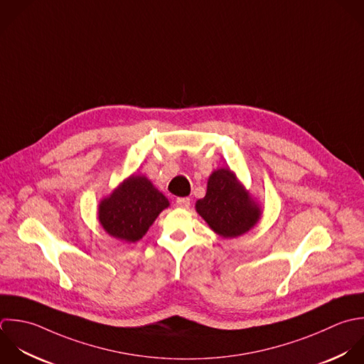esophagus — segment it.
I'll use <instances>...</instances> for the list:
<instances>
[{
	"mask_svg": "<svg viewBox=\"0 0 364 364\" xmlns=\"http://www.w3.org/2000/svg\"><path fill=\"white\" fill-rule=\"evenodd\" d=\"M176 204H177V207H180V208H188L190 207V204H191V200L188 198V197H180V198H177V201H176Z\"/></svg>",
	"mask_w": 364,
	"mask_h": 364,
	"instance_id": "34e87169",
	"label": "esophagus"
}]
</instances>
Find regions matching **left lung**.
I'll list each match as a JSON object with an SVG mask.
<instances>
[{
  "mask_svg": "<svg viewBox=\"0 0 364 364\" xmlns=\"http://www.w3.org/2000/svg\"><path fill=\"white\" fill-rule=\"evenodd\" d=\"M197 213L224 238H235L250 231L259 220L261 210L228 168L214 171L207 194L196 204Z\"/></svg>",
  "mask_w": 364,
  "mask_h": 364,
  "instance_id": "left-lung-1",
  "label": "left lung"
}]
</instances>
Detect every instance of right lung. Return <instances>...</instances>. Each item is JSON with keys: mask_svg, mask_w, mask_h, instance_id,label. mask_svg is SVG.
<instances>
[{"mask_svg": "<svg viewBox=\"0 0 364 364\" xmlns=\"http://www.w3.org/2000/svg\"><path fill=\"white\" fill-rule=\"evenodd\" d=\"M168 207V200L143 176H132L99 205L106 232L126 242L139 241Z\"/></svg>", "mask_w": 364, "mask_h": 364, "instance_id": "add662e5", "label": "right lung"}]
</instances>
